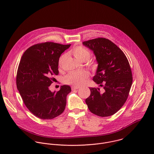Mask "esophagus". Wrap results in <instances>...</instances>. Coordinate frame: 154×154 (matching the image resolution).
Returning <instances> with one entry per match:
<instances>
[{
    "label": "esophagus",
    "instance_id": "1",
    "mask_svg": "<svg viewBox=\"0 0 154 154\" xmlns=\"http://www.w3.org/2000/svg\"><path fill=\"white\" fill-rule=\"evenodd\" d=\"M71 88H72V90H78L79 88V87L75 86H72Z\"/></svg>",
    "mask_w": 154,
    "mask_h": 154
}]
</instances>
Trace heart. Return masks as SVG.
Masks as SVG:
<instances>
[{
	"label": "heart",
	"mask_w": 154,
	"mask_h": 154,
	"mask_svg": "<svg viewBox=\"0 0 154 154\" xmlns=\"http://www.w3.org/2000/svg\"><path fill=\"white\" fill-rule=\"evenodd\" d=\"M72 54L78 60L80 61H86L88 60L91 57V52L87 48L79 46L74 48L71 51ZM66 54L63 55L59 59L58 65L61 67V65L66 58ZM91 66L93 68H96V64H93ZM89 73L86 71H73L69 72L66 76L64 77V82L66 83L72 85L74 86H80L83 84L86 79L88 77Z\"/></svg>",
	"instance_id": "1"
}]
</instances>
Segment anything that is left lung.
I'll list each match as a JSON object with an SVG mask.
<instances>
[{"label":"left lung","instance_id":"1","mask_svg":"<svg viewBox=\"0 0 154 154\" xmlns=\"http://www.w3.org/2000/svg\"><path fill=\"white\" fill-rule=\"evenodd\" d=\"M92 50L96 57L98 67L93 81L103 86L90 88V96L85 102L93 114L106 117L115 114L126 102L132 84V73L124 53L112 41L98 38L83 42Z\"/></svg>","mask_w":154,"mask_h":154}]
</instances>
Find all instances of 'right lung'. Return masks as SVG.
I'll list each match as a JSON object with an SVG mask.
<instances>
[{
	"instance_id": "obj_1",
	"label": "right lung",
	"mask_w": 154,
	"mask_h": 154,
	"mask_svg": "<svg viewBox=\"0 0 154 154\" xmlns=\"http://www.w3.org/2000/svg\"><path fill=\"white\" fill-rule=\"evenodd\" d=\"M71 45L53 42L35 45L22 56L16 75V86L29 110L41 119H52L60 115L66 105V96L71 91L63 85L58 91L49 90L54 75L58 72L61 54Z\"/></svg>"
}]
</instances>
